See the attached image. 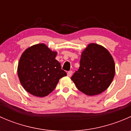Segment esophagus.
Returning <instances> with one entry per match:
<instances>
[{
	"instance_id": "esophagus-1",
	"label": "esophagus",
	"mask_w": 131,
	"mask_h": 131,
	"mask_svg": "<svg viewBox=\"0 0 131 131\" xmlns=\"http://www.w3.org/2000/svg\"><path fill=\"white\" fill-rule=\"evenodd\" d=\"M72 71H69V72L67 73V75H68V77H71L72 75Z\"/></svg>"
}]
</instances>
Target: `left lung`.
<instances>
[{"label": "left lung", "instance_id": "1", "mask_svg": "<svg viewBox=\"0 0 131 131\" xmlns=\"http://www.w3.org/2000/svg\"><path fill=\"white\" fill-rule=\"evenodd\" d=\"M115 73L112 55L103 46L90 43L82 52L80 67L71 77L77 88L88 96L106 90Z\"/></svg>", "mask_w": 131, "mask_h": 131}]
</instances>
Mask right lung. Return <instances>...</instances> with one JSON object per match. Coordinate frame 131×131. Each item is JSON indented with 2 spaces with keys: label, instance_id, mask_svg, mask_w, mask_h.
I'll list each match as a JSON object with an SVG mask.
<instances>
[{
  "label": "right lung",
  "instance_id": "1",
  "mask_svg": "<svg viewBox=\"0 0 131 131\" xmlns=\"http://www.w3.org/2000/svg\"><path fill=\"white\" fill-rule=\"evenodd\" d=\"M52 51L44 43L26 49L18 67V75L23 88L31 94L44 97L56 88L61 78L67 76Z\"/></svg>",
  "mask_w": 131,
  "mask_h": 131
}]
</instances>
